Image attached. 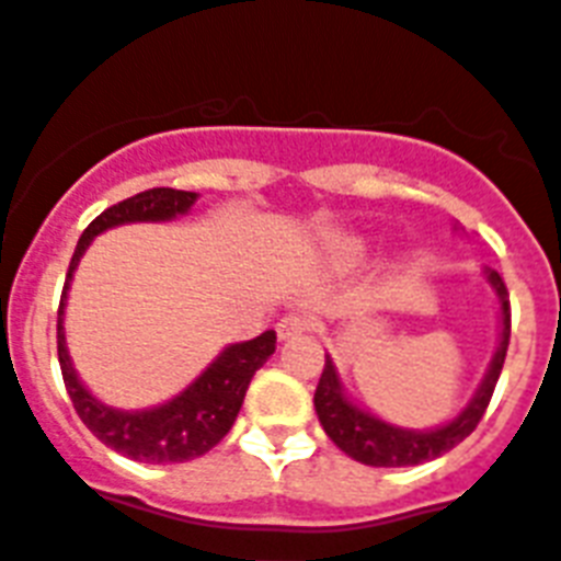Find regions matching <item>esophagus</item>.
<instances>
[{
	"mask_svg": "<svg viewBox=\"0 0 561 561\" xmlns=\"http://www.w3.org/2000/svg\"><path fill=\"white\" fill-rule=\"evenodd\" d=\"M277 337L280 341H286V337H295V335H304V332L309 330V318L307 314H286V318H280L277 321Z\"/></svg>",
	"mask_w": 561,
	"mask_h": 561,
	"instance_id": "obj_1",
	"label": "esophagus"
}]
</instances>
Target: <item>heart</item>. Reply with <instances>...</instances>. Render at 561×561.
<instances>
[{
    "label": "heart",
    "mask_w": 561,
    "mask_h": 561,
    "mask_svg": "<svg viewBox=\"0 0 561 561\" xmlns=\"http://www.w3.org/2000/svg\"><path fill=\"white\" fill-rule=\"evenodd\" d=\"M360 252H364V243H360V240H353V243H346V254H350V257H358Z\"/></svg>",
    "instance_id": "heart-1"
}]
</instances>
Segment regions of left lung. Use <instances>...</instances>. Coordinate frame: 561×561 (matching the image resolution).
I'll return each instance as SVG.
<instances>
[{"label":"left lung","mask_w":561,"mask_h":561,"mask_svg":"<svg viewBox=\"0 0 561 561\" xmlns=\"http://www.w3.org/2000/svg\"><path fill=\"white\" fill-rule=\"evenodd\" d=\"M490 286L496 289L499 309H502V335H499L496 355L490 360L488 375L479 383L473 401L461 410L453 421L433 430H404L396 424H387L378 415L360 410L344 396V383L337 378V369L332 358L327 355L323 364L321 381L314 390V413L321 421L323 433L335 442V447L346 453L350 458L369 467H413L433 461L453 450L456 444L465 442L476 427H479L481 415L488 410L493 390H496L499 375L504 367V355L511 344V298H507V286L502 275L493 270H484Z\"/></svg>","instance_id":"8db88e82"}]
</instances>
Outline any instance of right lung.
Here are the masks:
<instances>
[{"label":"right lung","instance_id":"right-lung-1","mask_svg":"<svg viewBox=\"0 0 561 561\" xmlns=\"http://www.w3.org/2000/svg\"><path fill=\"white\" fill-rule=\"evenodd\" d=\"M197 194L178 192V188H148V192L134 194L117 206L105 208L103 215L91 220L82 231L80 243L73 249L68 277H65L62 300H59L57 318V353L59 369H62L65 390L71 396L73 410L82 419L91 433H94L105 447L146 461V465H174V461H192L215 447L226 436L240 413V404L247 398L252 375L270 360L275 353V330H266L263 335L243 341V344H229L217 355L206 369H203L186 390L174 396L171 401L151 410H114L103 404L100 398L82 387L80 375L73 369L68 346H65V298L71 286L73 270L91 247V240L105 229L123 224H160V220H174L178 215H186L194 206Z\"/></svg>","mask_w":561,"mask_h":561}]
</instances>
